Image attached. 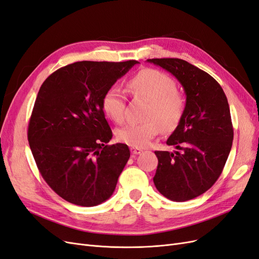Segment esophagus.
<instances>
[{"instance_id": "esophagus-1", "label": "esophagus", "mask_w": 259, "mask_h": 259, "mask_svg": "<svg viewBox=\"0 0 259 259\" xmlns=\"http://www.w3.org/2000/svg\"><path fill=\"white\" fill-rule=\"evenodd\" d=\"M131 152L133 153V154H140L143 152V150L140 148H135V147H132L131 148Z\"/></svg>"}]
</instances>
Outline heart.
<instances>
[{"label":"heart","instance_id":"b5f03b06","mask_svg":"<svg viewBox=\"0 0 259 259\" xmlns=\"http://www.w3.org/2000/svg\"><path fill=\"white\" fill-rule=\"evenodd\" d=\"M128 88L135 96L149 101L146 122L127 124L116 131L121 143L135 148H145L163 132L175 131L182 122L186 99L178 91L176 83L167 74L155 69H144L128 82ZM104 113L114 121L122 123L125 116V96L119 86L109 88L101 100Z\"/></svg>","mask_w":259,"mask_h":259}]
</instances>
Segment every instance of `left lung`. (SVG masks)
Returning <instances> with one entry per match:
<instances>
[{
	"mask_svg": "<svg viewBox=\"0 0 259 259\" xmlns=\"http://www.w3.org/2000/svg\"><path fill=\"white\" fill-rule=\"evenodd\" d=\"M183 85L186 110L166 144L176 151H154L153 183L164 197L184 202L207 191L221 176L231 150L233 128L222 86L203 70L178 58L147 59Z\"/></svg>",
	"mask_w": 259,
	"mask_h": 259,
	"instance_id": "8db88e82",
	"label": "left lung"
}]
</instances>
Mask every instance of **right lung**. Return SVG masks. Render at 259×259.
Wrapping results in <instances>:
<instances>
[{
  "mask_svg": "<svg viewBox=\"0 0 259 259\" xmlns=\"http://www.w3.org/2000/svg\"><path fill=\"white\" fill-rule=\"evenodd\" d=\"M136 64L77 61L52 73L37 93L30 149L45 182L72 204L90 207L108 200L130 159L126 145H107L112 131L101 100Z\"/></svg>",
  "mask_w": 259,
  "mask_h": 259,
  "instance_id": "1",
  "label": "right lung"
}]
</instances>
